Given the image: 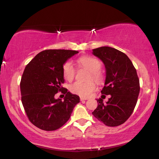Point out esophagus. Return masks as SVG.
Returning a JSON list of instances; mask_svg holds the SVG:
<instances>
[{"label":"esophagus","instance_id":"34e87169","mask_svg":"<svg viewBox=\"0 0 159 159\" xmlns=\"http://www.w3.org/2000/svg\"><path fill=\"white\" fill-rule=\"evenodd\" d=\"M87 100V98H83V97H80V101H83V100Z\"/></svg>","mask_w":159,"mask_h":159}]
</instances>
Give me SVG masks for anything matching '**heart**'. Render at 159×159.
Returning <instances> with one entry per match:
<instances>
[{
	"instance_id": "obj_1",
	"label": "heart",
	"mask_w": 159,
	"mask_h": 159,
	"mask_svg": "<svg viewBox=\"0 0 159 159\" xmlns=\"http://www.w3.org/2000/svg\"><path fill=\"white\" fill-rule=\"evenodd\" d=\"M80 66L90 71L89 80L93 79L97 83H101L103 80L102 74L100 72L102 64L97 59L89 56L81 57L78 59ZM63 76L68 81H72L75 76V69L72 62L66 61L62 67ZM96 89V83L93 80L88 83L75 82L70 86V92L74 94L83 98L90 96Z\"/></svg>"
}]
</instances>
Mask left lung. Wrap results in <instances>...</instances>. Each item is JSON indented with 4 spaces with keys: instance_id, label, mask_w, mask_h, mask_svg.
<instances>
[{
    "instance_id": "8db88e82",
    "label": "left lung",
    "mask_w": 159,
    "mask_h": 159,
    "mask_svg": "<svg viewBox=\"0 0 159 159\" xmlns=\"http://www.w3.org/2000/svg\"><path fill=\"white\" fill-rule=\"evenodd\" d=\"M93 54L106 67L105 85L101 93L111 96L106 104L98 99V105L92 114L106 126H120L130 117L137 102L140 85L137 70L126 54L116 48L100 47L93 49Z\"/></svg>"
}]
</instances>
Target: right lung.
Listing matches in <instances>:
<instances>
[{
	"label": "right lung",
	"mask_w": 159,
	"mask_h": 159,
	"mask_svg": "<svg viewBox=\"0 0 159 159\" xmlns=\"http://www.w3.org/2000/svg\"><path fill=\"white\" fill-rule=\"evenodd\" d=\"M72 50H46L38 53L24 70L20 92L21 100L29 120L40 129L52 131L63 126L70 119L79 96L67 92L64 83L62 67L77 54ZM61 91L64 100L55 99Z\"/></svg>",
	"instance_id": "1"
}]
</instances>
